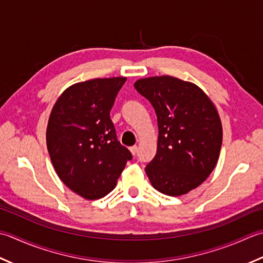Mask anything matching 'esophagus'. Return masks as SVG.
I'll return each mask as SVG.
<instances>
[{
  "instance_id": "34e87169",
  "label": "esophagus",
  "mask_w": 263,
  "mask_h": 263,
  "mask_svg": "<svg viewBox=\"0 0 263 263\" xmlns=\"http://www.w3.org/2000/svg\"><path fill=\"white\" fill-rule=\"evenodd\" d=\"M129 149H130V152H132L133 155H136V153H137V146L136 145L135 146H132Z\"/></svg>"
}]
</instances>
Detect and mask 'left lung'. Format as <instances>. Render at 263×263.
<instances>
[{
  "instance_id": "1",
  "label": "left lung",
  "mask_w": 263,
  "mask_h": 263,
  "mask_svg": "<svg viewBox=\"0 0 263 263\" xmlns=\"http://www.w3.org/2000/svg\"><path fill=\"white\" fill-rule=\"evenodd\" d=\"M134 87L158 118L157 154L145 168L149 181L162 194H187L218 162L222 125L216 105L197 85L171 76L138 79Z\"/></svg>"
}]
</instances>
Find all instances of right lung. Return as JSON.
<instances>
[{"label": "right lung", "mask_w": 263, "mask_h": 263, "mask_svg": "<svg viewBox=\"0 0 263 263\" xmlns=\"http://www.w3.org/2000/svg\"><path fill=\"white\" fill-rule=\"evenodd\" d=\"M126 77L95 78L66 88L53 105L46 145L59 178L86 200L108 195L132 153L118 142L110 110Z\"/></svg>", "instance_id": "add662e5"}]
</instances>
